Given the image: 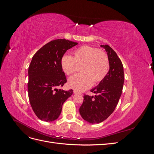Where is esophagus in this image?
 <instances>
[{
    "label": "esophagus",
    "instance_id": "1",
    "mask_svg": "<svg viewBox=\"0 0 154 154\" xmlns=\"http://www.w3.org/2000/svg\"><path fill=\"white\" fill-rule=\"evenodd\" d=\"M73 92L74 93V94H80V92H78V91H76V90H74V91H73Z\"/></svg>",
    "mask_w": 154,
    "mask_h": 154
}]
</instances>
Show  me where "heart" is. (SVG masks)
Here are the masks:
<instances>
[{
  "label": "heart",
  "mask_w": 154,
  "mask_h": 154,
  "mask_svg": "<svg viewBox=\"0 0 154 154\" xmlns=\"http://www.w3.org/2000/svg\"><path fill=\"white\" fill-rule=\"evenodd\" d=\"M81 65V73L69 78L68 85L74 90L84 91L92 82L99 83L106 77L110 69L108 56L103 51L90 45H82L73 51V57L63 54L60 66L64 74L69 76L74 72L76 65Z\"/></svg>",
  "instance_id": "b5f03b06"
}]
</instances>
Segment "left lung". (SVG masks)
Masks as SVG:
<instances>
[{"label": "left lung", "mask_w": 154, "mask_h": 154, "mask_svg": "<svg viewBox=\"0 0 154 154\" xmlns=\"http://www.w3.org/2000/svg\"><path fill=\"white\" fill-rule=\"evenodd\" d=\"M105 49L109 60L110 69L106 77L91 92L95 96L85 94L80 107L82 118L91 123H99L108 118L117 106L122 95L124 83V71L122 61L115 51L108 45Z\"/></svg>", "instance_id": "left-lung-1"}]
</instances>
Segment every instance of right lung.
Listing matches in <instances>:
<instances>
[{
	"mask_svg": "<svg viewBox=\"0 0 154 154\" xmlns=\"http://www.w3.org/2000/svg\"><path fill=\"white\" fill-rule=\"evenodd\" d=\"M66 39H57L44 45L34 54L29 66L28 96L31 106L40 119L53 122L61 113L62 105L72 90L58 89L67 82L60 66L66 51L77 45Z\"/></svg>",
	"mask_w": 154,
	"mask_h": 154,
	"instance_id": "1",
	"label": "right lung"
}]
</instances>
